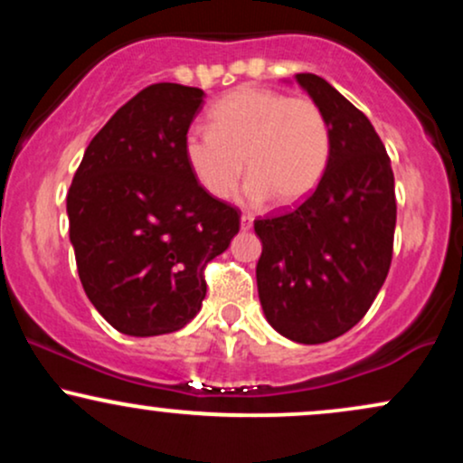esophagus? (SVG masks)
<instances>
[{
	"mask_svg": "<svg viewBox=\"0 0 463 463\" xmlns=\"http://www.w3.org/2000/svg\"><path fill=\"white\" fill-rule=\"evenodd\" d=\"M252 222H254L252 215L243 213L241 215V231H250V228H252Z\"/></svg>",
	"mask_w": 463,
	"mask_h": 463,
	"instance_id": "1",
	"label": "esophagus"
}]
</instances>
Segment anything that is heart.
<instances>
[{"mask_svg": "<svg viewBox=\"0 0 463 463\" xmlns=\"http://www.w3.org/2000/svg\"><path fill=\"white\" fill-rule=\"evenodd\" d=\"M211 130L191 128L183 152L200 187L217 200L237 189L246 161V195L294 204L320 183L331 158V126L311 98L239 87L217 99Z\"/></svg>", "mask_w": 463, "mask_h": 463, "instance_id": "b5f03b06", "label": "heart"}]
</instances>
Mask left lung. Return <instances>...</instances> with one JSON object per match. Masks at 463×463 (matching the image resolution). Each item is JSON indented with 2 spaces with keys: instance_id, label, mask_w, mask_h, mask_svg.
Instances as JSON below:
<instances>
[{
  "instance_id": "obj_1",
  "label": "left lung",
  "mask_w": 463,
  "mask_h": 463,
  "mask_svg": "<svg viewBox=\"0 0 463 463\" xmlns=\"http://www.w3.org/2000/svg\"><path fill=\"white\" fill-rule=\"evenodd\" d=\"M331 126V158L294 209L254 220L265 317L298 344L339 337L368 313L394 252V172L383 141L357 106L316 73H296Z\"/></svg>"
}]
</instances>
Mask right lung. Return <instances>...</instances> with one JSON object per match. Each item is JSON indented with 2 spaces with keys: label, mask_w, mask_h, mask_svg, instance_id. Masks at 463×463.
<instances>
[{
  "label": "right lung",
  "mask_w": 463,
  "mask_h": 463,
  "mask_svg": "<svg viewBox=\"0 0 463 463\" xmlns=\"http://www.w3.org/2000/svg\"><path fill=\"white\" fill-rule=\"evenodd\" d=\"M204 91L156 82L84 152L67 194L80 283L110 326L174 333L198 316L204 268L239 232V209L200 187L183 141Z\"/></svg>",
  "instance_id": "add662e5"
}]
</instances>
